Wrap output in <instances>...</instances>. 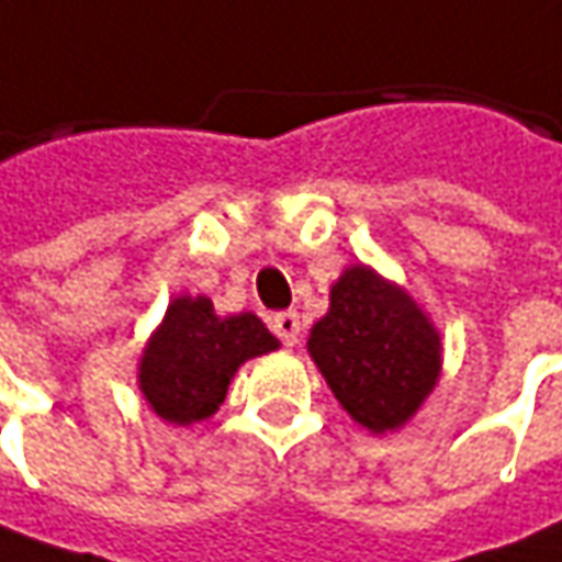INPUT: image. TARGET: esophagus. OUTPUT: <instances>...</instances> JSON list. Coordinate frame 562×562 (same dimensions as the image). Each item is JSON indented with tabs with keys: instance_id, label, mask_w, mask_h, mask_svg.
<instances>
[{
	"instance_id": "1",
	"label": "esophagus",
	"mask_w": 562,
	"mask_h": 562,
	"mask_svg": "<svg viewBox=\"0 0 562 562\" xmlns=\"http://www.w3.org/2000/svg\"><path fill=\"white\" fill-rule=\"evenodd\" d=\"M300 330H303V324H300L296 312H278V315H272V333L284 346H296L300 342Z\"/></svg>"
}]
</instances>
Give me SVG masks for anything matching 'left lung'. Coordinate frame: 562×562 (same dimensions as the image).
I'll return each mask as SVG.
<instances>
[{"label": "left lung", "instance_id": "1", "mask_svg": "<svg viewBox=\"0 0 562 562\" xmlns=\"http://www.w3.org/2000/svg\"><path fill=\"white\" fill-rule=\"evenodd\" d=\"M308 351L348 416L370 431L404 425L440 373V336L404 290L351 266L330 290V312Z\"/></svg>", "mask_w": 562, "mask_h": 562}]
</instances>
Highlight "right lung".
Instances as JSON below:
<instances>
[{"instance_id": "add662e5", "label": "right lung", "mask_w": 562, "mask_h": 562, "mask_svg": "<svg viewBox=\"0 0 562 562\" xmlns=\"http://www.w3.org/2000/svg\"><path fill=\"white\" fill-rule=\"evenodd\" d=\"M274 348L278 339L257 315L216 318L211 300L180 296L146 346L140 389L161 419L192 425L216 413L247 358Z\"/></svg>"}]
</instances>
